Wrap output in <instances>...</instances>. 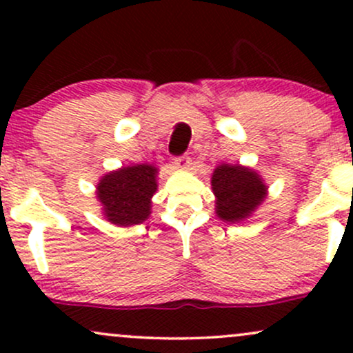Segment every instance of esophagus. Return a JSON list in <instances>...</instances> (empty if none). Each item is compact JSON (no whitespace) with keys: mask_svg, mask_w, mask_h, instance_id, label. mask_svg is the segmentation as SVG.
I'll return each mask as SVG.
<instances>
[{"mask_svg":"<svg viewBox=\"0 0 353 353\" xmlns=\"http://www.w3.org/2000/svg\"><path fill=\"white\" fill-rule=\"evenodd\" d=\"M174 165H176L179 171H188V169L190 168V159L188 156H181V157H176L174 159Z\"/></svg>","mask_w":353,"mask_h":353,"instance_id":"34e87169","label":"esophagus"}]
</instances>
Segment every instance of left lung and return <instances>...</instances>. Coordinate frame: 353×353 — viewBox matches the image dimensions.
I'll return each mask as SVG.
<instances>
[{
    "label": "left lung",
    "mask_w": 353,
    "mask_h": 353,
    "mask_svg": "<svg viewBox=\"0 0 353 353\" xmlns=\"http://www.w3.org/2000/svg\"><path fill=\"white\" fill-rule=\"evenodd\" d=\"M216 196V214L229 224L244 222L261 208L267 197L264 177L255 169L241 164H219L210 177Z\"/></svg>",
    "instance_id": "1"
}]
</instances>
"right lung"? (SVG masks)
<instances>
[{
  "instance_id": "right-lung-1",
  "label": "right lung",
  "mask_w": 353,
  "mask_h": 353,
  "mask_svg": "<svg viewBox=\"0 0 353 353\" xmlns=\"http://www.w3.org/2000/svg\"><path fill=\"white\" fill-rule=\"evenodd\" d=\"M159 169L152 164L123 165L109 171L96 185L101 214L117 228L143 224L151 216Z\"/></svg>"
}]
</instances>
